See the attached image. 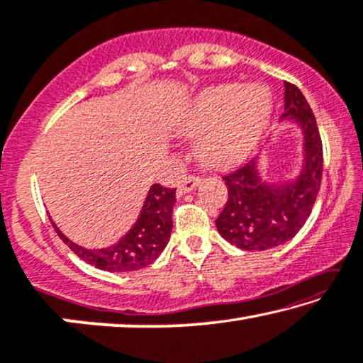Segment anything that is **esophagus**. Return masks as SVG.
Wrapping results in <instances>:
<instances>
[{
	"label": "esophagus",
	"mask_w": 363,
	"mask_h": 363,
	"mask_svg": "<svg viewBox=\"0 0 363 363\" xmlns=\"http://www.w3.org/2000/svg\"><path fill=\"white\" fill-rule=\"evenodd\" d=\"M199 184H200L199 176H187V177H184L182 181H179V184H177V192L182 196V194H187V192H191L192 189H196Z\"/></svg>",
	"instance_id": "1"
}]
</instances>
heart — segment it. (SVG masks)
Returning a JSON list of instances; mask_svg holds the SVG:
<instances>
[{
	"label": "heart",
	"instance_id": "obj_1",
	"mask_svg": "<svg viewBox=\"0 0 363 363\" xmlns=\"http://www.w3.org/2000/svg\"><path fill=\"white\" fill-rule=\"evenodd\" d=\"M272 96L261 84H218L192 97L177 116L174 130L196 137L197 151L210 166H228L245 158L266 130Z\"/></svg>",
	"mask_w": 363,
	"mask_h": 363
}]
</instances>
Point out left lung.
Instances as JSON below:
<instances>
[{"label": "left lung", "instance_id": "obj_1", "mask_svg": "<svg viewBox=\"0 0 363 363\" xmlns=\"http://www.w3.org/2000/svg\"><path fill=\"white\" fill-rule=\"evenodd\" d=\"M285 112L303 133V166L295 179L267 182L259 155L223 176L228 200L215 220L226 241L245 251H266L290 241L310 216L321 187L323 143L315 113L295 84L285 81Z\"/></svg>", "mask_w": 363, "mask_h": 363}]
</instances>
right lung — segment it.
I'll return each mask as SVG.
<instances>
[{
  "label": "right lung",
  "mask_w": 363,
  "mask_h": 363,
  "mask_svg": "<svg viewBox=\"0 0 363 363\" xmlns=\"http://www.w3.org/2000/svg\"><path fill=\"white\" fill-rule=\"evenodd\" d=\"M176 203V189L153 184L145 199L138 220L116 245L102 250H86L74 245L53 223L57 235L79 259L101 270L132 272L150 266L169 241L172 230V207Z\"/></svg>",
  "instance_id": "1"
}]
</instances>
